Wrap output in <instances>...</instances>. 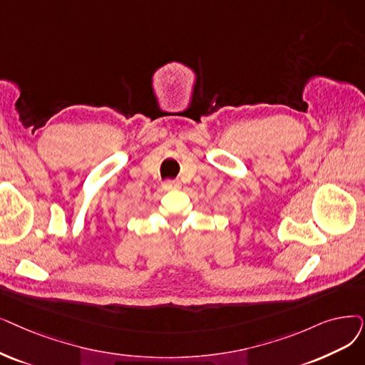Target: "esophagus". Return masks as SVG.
Here are the masks:
<instances>
[{"mask_svg":"<svg viewBox=\"0 0 365 365\" xmlns=\"http://www.w3.org/2000/svg\"><path fill=\"white\" fill-rule=\"evenodd\" d=\"M165 189H179L180 187V182L179 180H167L164 183Z\"/></svg>","mask_w":365,"mask_h":365,"instance_id":"1","label":"esophagus"}]
</instances>
